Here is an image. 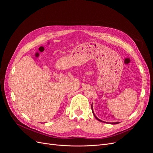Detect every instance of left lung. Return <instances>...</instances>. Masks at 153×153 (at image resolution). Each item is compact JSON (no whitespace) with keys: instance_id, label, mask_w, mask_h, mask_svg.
Instances as JSON below:
<instances>
[{"instance_id":"left-lung-1","label":"left lung","mask_w":153,"mask_h":153,"mask_svg":"<svg viewBox=\"0 0 153 153\" xmlns=\"http://www.w3.org/2000/svg\"><path fill=\"white\" fill-rule=\"evenodd\" d=\"M91 108H92V114H93V115H94L95 118H96L97 120H98L99 121H100V122H103V123H109V124H118V123H119V122H116V123H107V122H105V121H101V119H98V117H97L96 116V115H95V114H94V110H93V107H92V105H91Z\"/></svg>"}]
</instances>
